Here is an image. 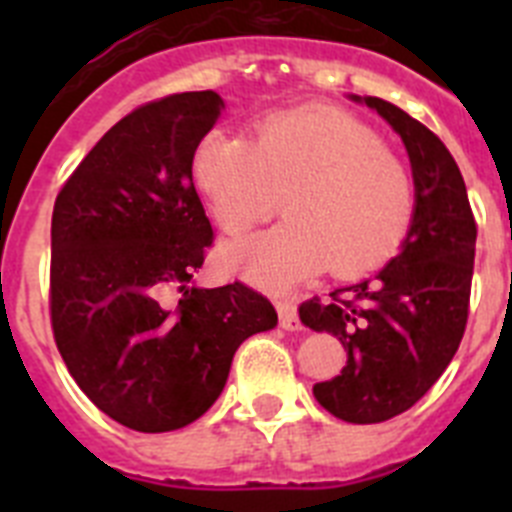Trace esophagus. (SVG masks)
<instances>
[{"label": "esophagus", "mask_w": 512, "mask_h": 512, "mask_svg": "<svg viewBox=\"0 0 512 512\" xmlns=\"http://www.w3.org/2000/svg\"><path fill=\"white\" fill-rule=\"evenodd\" d=\"M277 310H279V325H282L284 330H300V318H297L295 302L279 300Z\"/></svg>", "instance_id": "esophagus-1"}]
</instances>
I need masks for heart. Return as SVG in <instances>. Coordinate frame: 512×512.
<instances>
[{
    "instance_id": "b5f03b06",
    "label": "heart",
    "mask_w": 512,
    "mask_h": 512,
    "mask_svg": "<svg viewBox=\"0 0 512 512\" xmlns=\"http://www.w3.org/2000/svg\"><path fill=\"white\" fill-rule=\"evenodd\" d=\"M192 179L215 223L248 233L279 207L287 220L228 248V264L266 287L328 269L354 279L390 261L413 223L408 166L369 125L336 107L269 112L251 135H202Z\"/></svg>"
}]
</instances>
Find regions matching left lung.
Listing matches in <instances>:
<instances>
[{
    "label": "left lung",
    "instance_id": "1",
    "mask_svg": "<svg viewBox=\"0 0 512 512\" xmlns=\"http://www.w3.org/2000/svg\"><path fill=\"white\" fill-rule=\"evenodd\" d=\"M361 102L359 97H354ZM400 133L415 182V212L402 251L374 279L302 302L300 320L346 348L341 374L312 387L346 423L405 413L451 364L469 318L477 223L449 148L408 112L364 97Z\"/></svg>",
    "mask_w": 512,
    "mask_h": 512
}]
</instances>
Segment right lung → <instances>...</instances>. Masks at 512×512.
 I'll use <instances>...</instances> for the list:
<instances>
[{
    "mask_svg": "<svg viewBox=\"0 0 512 512\" xmlns=\"http://www.w3.org/2000/svg\"><path fill=\"white\" fill-rule=\"evenodd\" d=\"M220 110L210 89L140 104L99 138L53 205L56 346L81 392L140 433L205 415L238 346L277 325L274 305L243 282L189 287L215 241L192 153Z\"/></svg>",
    "mask_w": 512,
    "mask_h": 512,
    "instance_id": "obj_1",
    "label": "right lung"
}]
</instances>
